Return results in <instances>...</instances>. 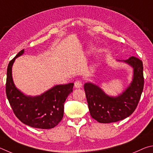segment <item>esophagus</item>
I'll list each match as a JSON object with an SVG mask.
<instances>
[{
  "label": "esophagus",
  "instance_id": "1",
  "mask_svg": "<svg viewBox=\"0 0 153 153\" xmlns=\"http://www.w3.org/2000/svg\"><path fill=\"white\" fill-rule=\"evenodd\" d=\"M82 82L80 81H76L74 82V87L77 88V89H79V88L82 87Z\"/></svg>",
  "mask_w": 153,
  "mask_h": 153
}]
</instances>
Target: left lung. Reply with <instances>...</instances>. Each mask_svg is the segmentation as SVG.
<instances>
[{"instance_id":"left-lung-1","label":"left lung","mask_w":153,"mask_h":153,"mask_svg":"<svg viewBox=\"0 0 153 153\" xmlns=\"http://www.w3.org/2000/svg\"><path fill=\"white\" fill-rule=\"evenodd\" d=\"M117 61L126 64L133 69L132 81L121 93L111 96L93 82H88L84 85L91 116L100 123L116 122L129 117L137 107L143 91L142 60L131 56L126 60Z\"/></svg>"}]
</instances>
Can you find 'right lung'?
Listing matches in <instances>:
<instances>
[{
  "label": "right lung",
  "instance_id": "1",
  "mask_svg": "<svg viewBox=\"0 0 153 153\" xmlns=\"http://www.w3.org/2000/svg\"><path fill=\"white\" fill-rule=\"evenodd\" d=\"M20 51L8 65L6 93L16 117L21 122L32 128L50 129L62 119L64 104L72 92L74 83L57 85L41 95H27L17 89L13 81L12 68L15 59L22 56Z\"/></svg>",
  "mask_w": 153,
  "mask_h": 153
}]
</instances>
